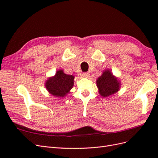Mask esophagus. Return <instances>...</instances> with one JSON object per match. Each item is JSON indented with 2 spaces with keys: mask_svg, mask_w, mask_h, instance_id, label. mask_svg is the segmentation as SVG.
<instances>
[{
  "mask_svg": "<svg viewBox=\"0 0 158 158\" xmlns=\"http://www.w3.org/2000/svg\"><path fill=\"white\" fill-rule=\"evenodd\" d=\"M89 73H82V76L84 78H88V77H89Z\"/></svg>",
  "mask_w": 158,
  "mask_h": 158,
  "instance_id": "34e87169",
  "label": "esophagus"
}]
</instances>
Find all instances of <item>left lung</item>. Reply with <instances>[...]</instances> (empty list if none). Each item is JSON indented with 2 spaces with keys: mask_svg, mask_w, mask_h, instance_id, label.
<instances>
[{
  "mask_svg": "<svg viewBox=\"0 0 158 158\" xmlns=\"http://www.w3.org/2000/svg\"><path fill=\"white\" fill-rule=\"evenodd\" d=\"M97 86L99 88L100 95L106 98L118 91L120 83L114 77L111 72L107 70L97 80Z\"/></svg>",
  "mask_w": 158,
  "mask_h": 158,
  "instance_id": "obj_1",
  "label": "left lung"
}]
</instances>
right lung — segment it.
<instances>
[{"instance_id":"obj_1","label":"right lung","mask_w":158,"mask_h":158,"mask_svg":"<svg viewBox=\"0 0 158 158\" xmlns=\"http://www.w3.org/2000/svg\"><path fill=\"white\" fill-rule=\"evenodd\" d=\"M74 76L66 74L62 70L56 72L54 77L47 80L45 86L55 97L62 98L67 94L74 85Z\"/></svg>"}]
</instances>
